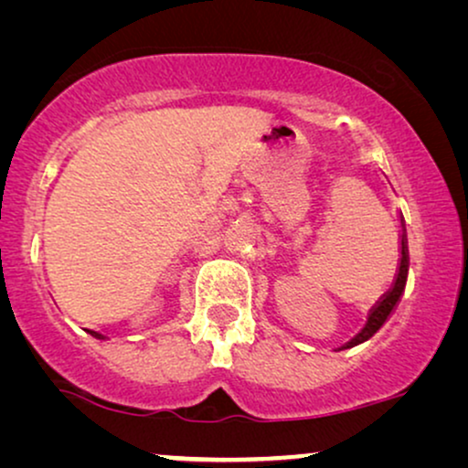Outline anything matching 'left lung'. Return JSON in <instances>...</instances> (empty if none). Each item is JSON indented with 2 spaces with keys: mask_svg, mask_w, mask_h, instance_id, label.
Returning <instances> with one entry per match:
<instances>
[{
  "mask_svg": "<svg viewBox=\"0 0 468 468\" xmlns=\"http://www.w3.org/2000/svg\"><path fill=\"white\" fill-rule=\"evenodd\" d=\"M408 267H410V258H408V239H406V228H403V234H401V261H399V271H397V278H395V284L390 288L388 292L382 297V302L373 308V313L368 314V321L365 325V330L357 334L356 338H351L347 345H345L343 349H349V347H356V345L365 343L373 336L375 332L379 330V327L384 325L386 321H388V316L395 313L397 303H399V299L403 295V291H406V282H408Z\"/></svg>",
  "mask_w": 468,
  "mask_h": 468,
  "instance_id": "obj_1",
  "label": "left lung"
}]
</instances>
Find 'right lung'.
<instances>
[{
    "label": "right lung",
    "instance_id": "obj_1",
    "mask_svg": "<svg viewBox=\"0 0 468 468\" xmlns=\"http://www.w3.org/2000/svg\"><path fill=\"white\" fill-rule=\"evenodd\" d=\"M90 334H93V336H95V338H103V336H101V334H97V332H90Z\"/></svg>",
    "mask_w": 468,
    "mask_h": 468
}]
</instances>
